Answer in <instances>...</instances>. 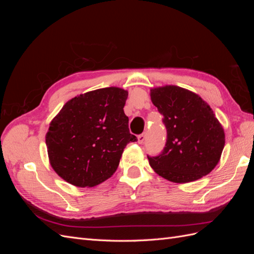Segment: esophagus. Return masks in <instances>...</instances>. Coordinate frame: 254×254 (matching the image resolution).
<instances>
[{
    "instance_id": "esophagus-1",
    "label": "esophagus",
    "mask_w": 254,
    "mask_h": 254,
    "mask_svg": "<svg viewBox=\"0 0 254 254\" xmlns=\"http://www.w3.org/2000/svg\"><path fill=\"white\" fill-rule=\"evenodd\" d=\"M145 139H146V134L145 133L139 134V136H137V142H139V144H143Z\"/></svg>"
}]
</instances>
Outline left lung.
I'll list each match as a JSON object with an SVG mask.
<instances>
[{"label":"left lung","instance_id":"8db88e82","mask_svg":"<svg viewBox=\"0 0 254 254\" xmlns=\"http://www.w3.org/2000/svg\"><path fill=\"white\" fill-rule=\"evenodd\" d=\"M151 102L163 115L166 143L158 156H147L163 178L187 183L202 178L217 165L225 146V132L203 99L177 86L152 89Z\"/></svg>","mask_w":254,"mask_h":254}]
</instances>
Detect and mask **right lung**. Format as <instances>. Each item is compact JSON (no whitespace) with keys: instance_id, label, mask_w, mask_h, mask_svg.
I'll list each match as a JSON object with an SVG mask.
<instances>
[{"instance_id":"right-lung-1","label":"right lung","mask_w":254,"mask_h":254,"mask_svg":"<svg viewBox=\"0 0 254 254\" xmlns=\"http://www.w3.org/2000/svg\"><path fill=\"white\" fill-rule=\"evenodd\" d=\"M128 92L104 88L68 101L51 122L45 136L50 162L75 187H94L114 174L123 150L137 141L129 132L124 106Z\"/></svg>"}]
</instances>
